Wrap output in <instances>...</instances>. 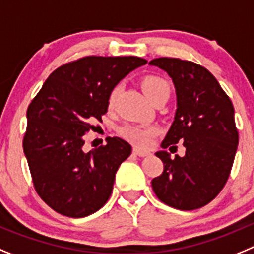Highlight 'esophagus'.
Instances as JSON below:
<instances>
[{"label": "esophagus", "instance_id": "esophagus-1", "mask_svg": "<svg viewBox=\"0 0 254 254\" xmlns=\"http://www.w3.org/2000/svg\"><path fill=\"white\" fill-rule=\"evenodd\" d=\"M132 154L138 155V157H145V155L149 154V152H147V150H141L135 147V148H132Z\"/></svg>", "mask_w": 254, "mask_h": 254}]
</instances>
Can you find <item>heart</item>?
<instances>
[{"instance_id":"obj_1","label":"heart","mask_w":254,"mask_h":254,"mask_svg":"<svg viewBox=\"0 0 254 254\" xmlns=\"http://www.w3.org/2000/svg\"><path fill=\"white\" fill-rule=\"evenodd\" d=\"M141 87H143L144 93L147 95L150 101L157 97L159 93L164 91H170V84L166 79L157 76H147L141 81ZM119 88H114L109 96V106H114L118 96ZM123 138L129 140L130 143L135 144L138 147L145 148L148 147L153 140V136L157 134V127H139V125H127L120 130Z\"/></svg>"}]
</instances>
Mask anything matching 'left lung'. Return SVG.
<instances>
[{
    "label": "left lung",
    "instance_id": "obj_1",
    "mask_svg": "<svg viewBox=\"0 0 254 254\" xmlns=\"http://www.w3.org/2000/svg\"><path fill=\"white\" fill-rule=\"evenodd\" d=\"M149 64L168 73L177 96L162 148L177 149L178 141L186 148L184 157L175 158L167 150L155 153L164 170L152 180L153 191L171 207L200 209L218 196L230 175L239 140L234 107L206 68L178 58H157Z\"/></svg>",
    "mask_w": 254,
    "mask_h": 254
}]
</instances>
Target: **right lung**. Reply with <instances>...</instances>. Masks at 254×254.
Returning a JSON list of instances; mask_svg holds the SVG:
<instances>
[{"instance_id": "obj_1", "label": "right lung", "mask_w": 254, "mask_h": 254, "mask_svg": "<svg viewBox=\"0 0 254 254\" xmlns=\"http://www.w3.org/2000/svg\"><path fill=\"white\" fill-rule=\"evenodd\" d=\"M147 61L139 57H84L57 68L27 107L22 147L34 187L45 204L69 218L101 209L115 175L131 153L114 136L84 152L83 135L107 113L116 84Z\"/></svg>"}]
</instances>
